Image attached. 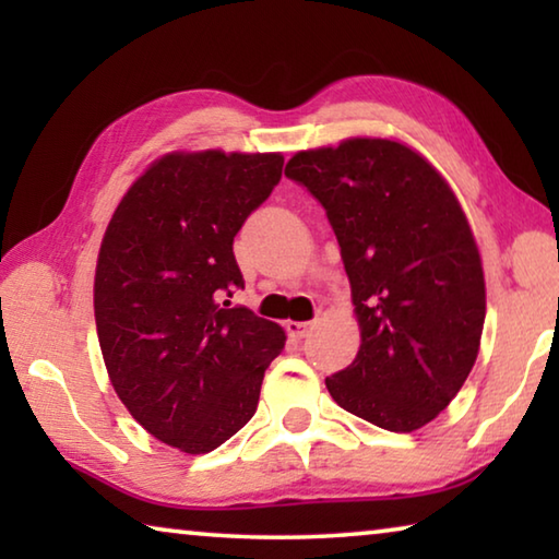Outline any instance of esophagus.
Wrapping results in <instances>:
<instances>
[{
  "label": "esophagus",
  "instance_id": "esophagus-1",
  "mask_svg": "<svg viewBox=\"0 0 559 559\" xmlns=\"http://www.w3.org/2000/svg\"><path fill=\"white\" fill-rule=\"evenodd\" d=\"M286 330H288L290 337L300 340V337H306V335L310 333V330H313V323H300V320H288Z\"/></svg>",
  "mask_w": 559,
  "mask_h": 559
}]
</instances>
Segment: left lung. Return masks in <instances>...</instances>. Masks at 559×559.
I'll return each instance as SVG.
<instances>
[{"label": "left lung", "instance_id": "1", "mask_svg": "<svg viewBox=\"0 0 559 559\" xmlns=\"http://www.w3.org/2000/svg\"><path fill=\"white\" fill-rule=\"evenodd\" d=\"M286 177L323 204L362 345L328 377L345 412L409 433L449 406L478 357L486 283L466 214L419 153L380 138L306 150Z\"/></svg>", "mask_w": 559, "mask_h": 559}]
</instances>
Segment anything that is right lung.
<instances>
[{"mask_svg": "<svg viewBox=\"0 0 559 559\" xmlns=\"http://www.w3.org/2000/svg\"><path fill=\"white\" fill-rule=\"evenodd\" d=\"M283 157L175 153L122 197L96 266L103 359L132 419L185 453H210L259 406L286 345L229 300L243 288L234 236L281 182Z\"/></svg>", "mask_w": 559, "mask_h": 559, "instance_id": "1", "label": "right lung"}]
</instances>
